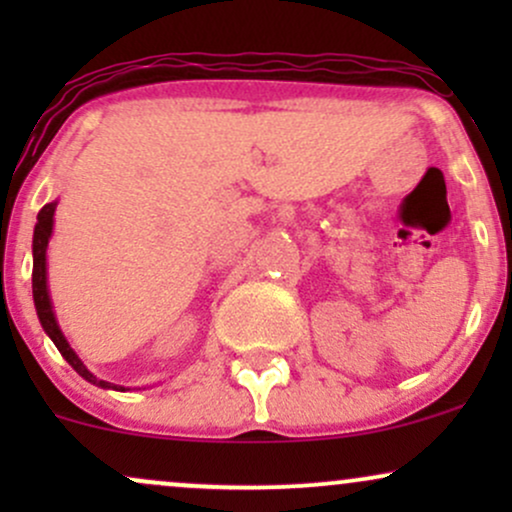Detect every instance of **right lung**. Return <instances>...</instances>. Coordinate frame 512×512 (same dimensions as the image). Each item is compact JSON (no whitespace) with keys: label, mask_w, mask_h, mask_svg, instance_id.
Here are the masks:
<instances>
[{"label":"right lung","mask_w":512,"mask_h":512,"mask_svg":"<svg viewBox=\"0 0 512 512\" xmlns=\"http://www.w3.org/2000/svg\"><path fill=\"white\" fill-rule=\"evenodd\" d=\"M52 214H55V202L45 204V207L40 209L38 223H35V231H33V301H35V310H38L40 325H43V330L50 334V339L55 342L57 349H60V354L67 358L69 366H72L81 378L98 387H115L105 383V380H98L93 373H88L84 363L79 361V356L72 351V346L67 344V339H64V334L60 332V325H57L55 320V313H52L50 296H48V276H45V250H48V240L52 233ZM120 390H125V387H120Z\"/></svg>","instance_id":"1"}]
</instances>
